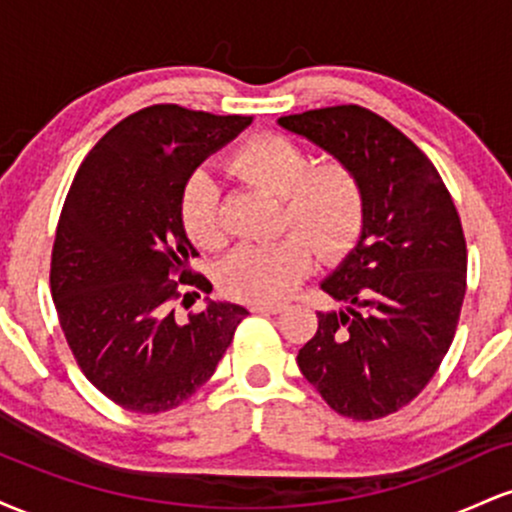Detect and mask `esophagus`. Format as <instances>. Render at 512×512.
Here are the masks:
<instances>
[{
	"instance_id": "34e87169",
	"label": "esophagus",
	"mask_w": 512,
	"mask_h": 512,
	"mask_svg": "<svg viewBox=\"0 0 512 512\" xmlns=\"http://www.w3.org/2000/svg\"><path fill=\"white\" fill-rule=\"evenodd\" d=\"M286 305L284 303H255L252 305V313H264V315H276V313H281V310H284Z\"/></svg>"
}]
</instances>
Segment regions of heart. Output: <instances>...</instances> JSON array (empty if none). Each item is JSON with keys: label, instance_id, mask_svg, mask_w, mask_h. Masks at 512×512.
I'll use <instances>...</instances> for the list:
<instances>
[{"label": "heart", "instance_id": "obj_1", "mask_svg": "<svg viewBox=\"0 0 512 512\" xmlns=\"http://www.w3.org/2000/svg\"><path fill=\"white\" fill-rule=\"evenodd\" d=\"M228 170L281 197L279 226L286 236L243 245L219 269L221 289L238 301L274 303L296 291L310 269V248L339 260L358 243L366 223L361 178L342 158L310 163L308 151L276 132L245 139L228 156ZM180 223L202 250L226 243L221 195L207 173H192L180 195Z\"/></svg>", "mask_w": 512, "mask_h": 512}]
</instances>
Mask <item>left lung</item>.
Listing matches in <instances>:
<instances>
[{
  "instance_id": "1",
  "label": "left lung",
  "mask_w": 512,
  "mask_h": 512,
  "mask_svg": "<svg viewBox=\"0 0 512 512\" xmlns=\"http://www.w3.org/2000/svg\"><path fill=\"white\" fill-rule=\"evenodd\" d=\"M356 170L366 223L356 250L322 291L344 303L317 313L298 368L337 414H395L431 383L455 337L467 291V240L448 187L424 151L361 105L286 115Z\"/></svg>"
}]
</instances>
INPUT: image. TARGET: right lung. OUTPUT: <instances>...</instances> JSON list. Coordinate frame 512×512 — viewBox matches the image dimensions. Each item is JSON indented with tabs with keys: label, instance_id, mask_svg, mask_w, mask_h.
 <instances>
[{
	"label": "right lung",
	"instance_id": "right-lung-1",
	"mask_svg": "<svg viewBox=\"0 0 512 512\" xmlns=\"http://www.w3.org/2000/svg\"><path fill=\"white\" fill-rule=\"evenodd\" d=\"M248 125L243 115L149 105L108 129L76 170L52 245V301L76 366L117 407H180L248 315L209 303L182 322L175 310L211 291L190 269L197 250L180 223L182 187Z\"/></svg>",
	"mask_w": 512,
	"mask_h": 512
}]
</instances>
